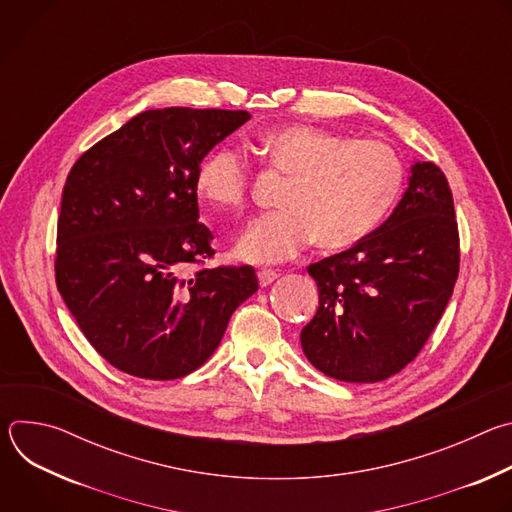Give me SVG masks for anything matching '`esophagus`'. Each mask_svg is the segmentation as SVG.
<instances>
[{"instance_id": "obj_1", "label": "esophagus", "mask_w": 512, "mask_h": 512, "mask_svg": "<svg viewBox=\"0 0 512 512\" xmlns=\"http://www.w3.org/2000/svg\"><path fill=\"white\" fill-rule=\"evenodd\" d=\"M257 277H259V285H261V287H267L269 283H273V281L279 277V273H277L275 269H261V271L257 273Z\"/></svg>"}]
</instances>
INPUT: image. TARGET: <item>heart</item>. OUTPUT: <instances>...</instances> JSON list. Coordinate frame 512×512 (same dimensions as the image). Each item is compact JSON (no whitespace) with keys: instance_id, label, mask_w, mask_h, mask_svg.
Listing matches in <instances>:
<instances>
[{"instance_id":"1","label":"heart","mask_w":512,"mask_h":512,"mask_svg":"<svg viewBox=\"0 0 512 512\" xmlns=\"http://www.w3.org/2000/svg\"><path fill=\"white\" fill-rule=\"evenodd\" d=\"M259 145L269 170L291 182L283 210L255 218L239 237L235 255L247 263H279L314 241L326 253L352 249L379 229L403 186L399 156L377 139L287 123L263 131ZM194 186L216 210L243 208L251 186L245 154L218 145L198 164Z\"/></svg>"}]
</instances>
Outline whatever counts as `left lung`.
Listing matches in <instances>:
<instances>
[{
  "mask_svg": "<svg viewBox=\"0 0 512 512\" xmlns=\"http://www.w3.org/2000/svg\"><path fill=\"white\" fill-rule=\"evenodd\" d=\"M460 271V235L444 172L415 162L387 221L364 241L308 267L320 291L302 348L324 375L379 383L419 354Z\"/></svg>",
  "mask_w": 512,
  "mask_h": 512,
  "instance_id": "8db88e82",
  "label": "left lung"
}]
</instances>
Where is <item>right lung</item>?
<instances>
[{"mask_svg": "<svg viewBox=\"0 0 512 512\" xmlns=\"http://www.w3.org/2000/svg\"><path fill=\"white\" fill-rule=\"evenodd\" d=\"M249 119L227 109L143 111L68 172L56 287L115 369L152 381L186 377L257 291L251 265L200 267L214 255V237L198 223L194 186L202 158Z\"/></svg>", "mask_w": 512, "mask_h": 512, "instance_id": "obj_1", "label": "right lung"}]
</instances>
